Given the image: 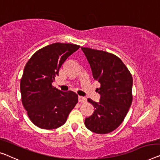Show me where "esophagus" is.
<instances>
[{
  "instance_id": "34e87169",
  "label": "esophagus",
  "mask_w": 160,
  "mask_h": 160,
  "mask_svg": "<svg viewBox=\"0 0 160 160\" xmlns=\"http://www.w3.org/2000/svg\"><path fill=\"white\" fill-rule=\"evenodd\" d=\"M78 101H79V102H80V103H85V102H86L87 99H86V98H85V97L79 96L78 97Z\"/></svg>"
}]
</instances>
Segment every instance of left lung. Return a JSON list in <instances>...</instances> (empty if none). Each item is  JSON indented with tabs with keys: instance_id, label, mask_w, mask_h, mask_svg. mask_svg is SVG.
Segmentation results:
<instances>
[{
	"instance_id": "1",
	"label": "left lung",
	"mask_w": 160,
	"mask_h": 160,
	"mask_svg": "<svg viewBox=\"0 0 160 160\" xmlns=\"http://www.w3.org/2000/svg\"><path fill=\"white\" fill-rule=\"evenodd\" d=\"M91 68L92 76L101 83L97 88L100 101H88L95 111L85 120L91 132L104 134L117 128L127 114L132 102L133 79L118 57L101 50L81 47Z\"/></svg>"
}]
</instances>
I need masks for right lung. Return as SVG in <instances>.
Segmentation results:
<instances>
[{"label": "right lung", "instance_id": "1", "mask_svg": "<svg viewBox=\"0 0 160 160\" xmlns=\"http://www.w3.org/2000/svg\"><path fill=\"white\" fill-rule=\"evenodd\" d=\"M80 46L54 43L33 54L21 80V101L30 120L43 129H54L66 122L78 101L72 91L63 92L52 86L59 69Z\"/></svg>", "mask_w": 160, "mask_h": 160}]
</instances>
